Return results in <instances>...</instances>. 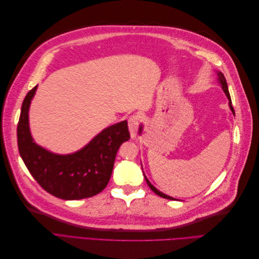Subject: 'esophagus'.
<instances>
[{
  "mask_svg": "<svg viewBox=\"0 0 259 259\" xmlns=\"http://www.w3.org/2000/svg\"><path fill=\"white\" fill-rule=\"evenodd\" d=\"M138 126H139V119L138 115H131L128 117V130L131 133V137L135 138L137 131H138Z\"/></svg>",
  "mask_w": 259,
  "mask_h": 259,
  "instance_id": "1",
  "label": "esophagus"
}]
</instances>
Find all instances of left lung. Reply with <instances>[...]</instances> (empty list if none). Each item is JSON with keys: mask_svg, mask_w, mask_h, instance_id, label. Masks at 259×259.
Listing matches in <instances>:
<instances>
[{"mask_svg": "<svg viewBox=\"0 0 259 259\" xmlns=\"http://www.w3.org/2000/svg\"><path fill=\"white\" fill-rule=\"evenodd\" d=\"M216 74H217V81H218V83L222 85V89H223L224 93L226 94L227 98H228V100H229V108H230V110H231L232 113L234 114V110H233L232 103H231V98H230V94H229V91H228V85H227V81H226V79H225V76H224V74H223L221 71H216ZM142 132H143V125H140V126H139V134H142ZM144 175H145V174H144ZM145 179H146V182H147L148 186L151 188V190H152L155 194L160 195V197H162V198H164V199L175 200L174 198H171V197H169V195H167V194H165V193H163V192H161V191H159L158 189H156V188H155L153 185H151L150 182H149L148 178H147L146 176H145Z\"/></svg>", "mask_w": 259, "mask_h": 259, "instance_id": "8db88e82", "label": "left lung"}]
</instances>
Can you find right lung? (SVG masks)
Instances as JSON below:
<instances>
[{
  "label": "right lung",
  "instance_id": "add662e5",
  "mask_svg": "<svg viewBox=\"0 0 259 259\" xmlns=\"http://www.w3.org/2000/svg\"><path fill=\"white\" fill-rule=\"evenodd\" d=\"M37 85L23 99L17 127L18 150L23 163L45 191L64 200L91 198L110 180L115 155L130 139L127 121L101 131L79 151L57 154L38 146L31 136L29 108Z\"/></svg>",
  "mask_w": 259,
  "mask_h": 259
}]
</instances>
